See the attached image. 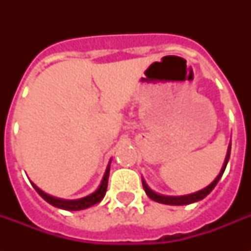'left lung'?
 Listing matches in <instances>:
<instances>
[{
    "label": "left lung",
    "instance_id": "obj_1",
    "mask_svg": "<svg viewBox=\"0 0 251 251\" xmlns=\"http://www.w3.org/2000/svg\"><path fill=\"white\" fill-rule=\"evenodd\" d=\"M229 155H230V146H229V149H228V153H226V163H224V165H223L222 171H220V173H219L218 177L214 179V182L210 183L208 186L204 187V189H202V190L197 191V193H193V194H189V195H182V197H165V195H159V194H156L155 191L151 190V189H150V187L146 185L145 181L142 179L143 189H145L146 194L149 195L150 198L152 199V201H155V202H157V203H163V204H171V206H183V204H190V203L198 202V201H201V199L206 198L207 195L210 194L211 191L214 190V187L216 186V183L219 182V179H220V177H222L223 173H224V171H226V164H228V160H229Z\"/></svg>",
    "mask_w": 251,
    "mask_h": 251
}]
</instances>
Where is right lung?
<instances>
[{
  "label": "right lung",
  "mask_w": 251,
  "mask_h": 251,
  "mask_svg": "<svg viewBox=\"0 0 251 251\" xmlns=\"http://www.w3.org/2000/svg\"><path fill=\"white\" fill-rule=\"evenodd\" d=\"M108 177H109V165L106 168L105 175L102 177V181L100 183V186L95 193L92 194L87 195L84 198L80 199H75V201H65V199H58L54 198V197H50V195L45 194L44 191L40 190L39 187L32 183V186L35 187V190L39 193L41 198L45 199L49 204H52L54 207H58V208H62V210H68V211H79V210H84V208H88V207L94 206L96 203H99L104 198V195L106 193V186H108Z\"/></svg>",
  "instance_id": "right-lung-1"
}]
</instances>
